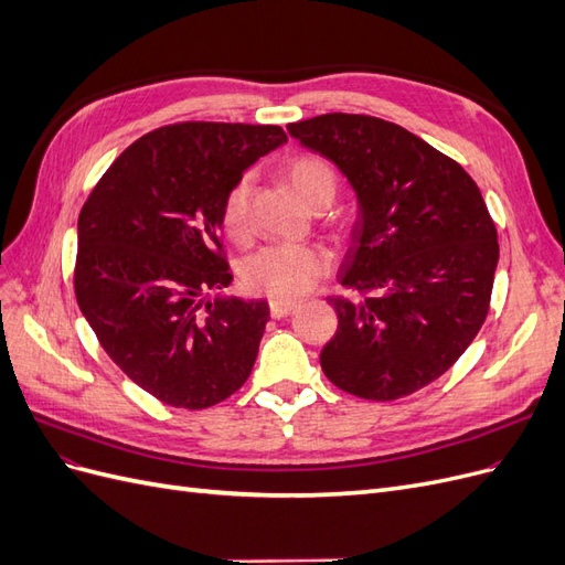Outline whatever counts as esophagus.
I'll list each match as a JSON object with an SVG mask.
<instances>
[{"label": "esophagus", "instance_id": "esophagus-1", "mask_svg": "<svg viewBox=\"0 0 565 565\" xmlns=\"http://www.w3.org/2000/svg\"><path fill=\"white\" fill-rule=\"evenodd\" d=\"M268 309H270L273 318H285L289 313H295L299 309V303L297 301H285V299H270Z\"/></svg>", "mask_w": 565, "mask_h": 565}]
</instances>
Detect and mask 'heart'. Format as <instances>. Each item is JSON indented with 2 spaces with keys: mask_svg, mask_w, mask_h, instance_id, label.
Returning a JSON list of instances; mask_svg holds the SVG:
<instances>
[{
  "mask_svg": "<svg viewBox=\"0 0 565 565\" xmlns=\"http://www.w3.org/2000/svg\"><path fill=\"white\" fill-rule=\"evenodd\" d=\"M287 181L292 191L311 204L318 195L330 193L334 198L337 177L328 160L316 156H301L287 164ZM249 198L252 177L245 174L228 191L221 224L233 241H245L249 233ZM328 256L313 245H266L243 262L241 278L247 292L266 295L270 299H295L324 276Z\"/></svg>",
  "mask_w": 565,
  "mask_h": 565,
  "instance_id": "b5f03b06",
  "label": "heart"
}]
</instances>
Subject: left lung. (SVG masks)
<instances>
[{
    "instance_id": "obj_1",
    "label": "left lung",
    "mask_w": 565,
    "mask_h": 565,
    "mask_svg": "<svg viewBox=\"0 0 565 565\" xmlns=\"http://www.w3.org/2000/svg\"><path fill=\"white\" fill-rule=\"evenodd\" d=\"M351 183L358 221L332 297L337 334L320 365L341 391L396 401L448 372L490 309L498 231L473 179L407 129L328 113L287 127Z\"/></svg>"
}]
</instances>
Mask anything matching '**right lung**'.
<instances>
[{
    "label": "right lung",
    "mask_w": 565,
    "mask_h": 565,
    "mask_svg": "<svg viewBox=\"0 0 565 565\" xmlns=\"http://www.w3.org/2000/svg\"><path fill=\"white\" fill-rule=\"evenodd\" d=\"M287 143L280 127L181 122L134 141L77 221L75 297L100 347L158 401L202 409L254 367L268 303L218 295V228L235 181Z\"/></svg>",
    "instance_id": "add662e5"
}]
</instances>
